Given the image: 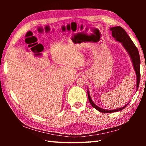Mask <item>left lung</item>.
Wrapping results in <instances>:
<instances>
[{
	"label": "left lung",
	"mask_w": 146,
	"mask_h": 146,
	"mask_svg": "<svg viewBox=\"0 0 146 146\" xmlns=\"http://www.w3.org/2000/svg\"><path fill=\"white\" fill-rule=\"evenodd\" d=\"M110 31H112V36L115 38L117 41L120 42L122 44V46L124 47V48L126 49L127 53H129L131 58L133 68L135 71L136 75H137V91L139 86L140 83V55L139 53H138V49L135 44L133 42L131 39L128 35L127 33L125 32V31L123 29L122 27L120 26H116L113 27V28H110ZM88 99L90 101L91 106H93L94 108L98 110V111L101 113H113L122 110L123 109L125 108V106L129 102H128L126 105L123 106L122 108L116 109V110H105V109H102L99 108L97 105H95L94 102H93L92 99L90 95V93L89 91H88Z\"/></svg>",
	"instance_id": "1"
}]
</instances>
